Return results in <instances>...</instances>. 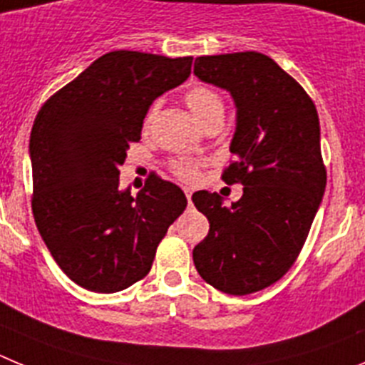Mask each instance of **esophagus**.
Here are the masks:
<instances>
[{
    "label": "esophagus",
    "instance_id": "obj_1",
    "mask_svg": "<svg viewBox=\"0 0 365 365\" xmlns=\"http://www.w3.org/2000/svg\"><path fill=\"white\" fill-rule=\"evenodd\" d=\"M183 192H185L187 200H189V202H190V196H192V189H189V187H183Z\"/></svg>",
    "mask_w": 365,
    "mask_h": 365
}]
</instances>
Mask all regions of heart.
Wrapping results in <instances>:
<instances>
[{"label":"heart","mask_w":365,"mask_h":365,"mask_svg":"<svg viewBox=\"0 0 365 365\" xmlns=\"http://www.w3.org/2000/svg\"><path fill=\"white\" fill-rule=\"evenodd\" d=\"M185 101L187 105H189V109L192 110V114L198 118V121L203 127L209 125L211 121L223 120L225 105H223L222 96L216 93L215 88L207 87V85H192V87L185 93ZM156 113H158V101L150 105L149 113L145 114V120H143L145 129L150 127ZM198 167L200 162L192 158H178L173 160V163H170L173 173H175L178 178L187 180V182H190V180H195L196 176H198Z\"/></svg>","instance_id":"heart-1"}]
</instances>
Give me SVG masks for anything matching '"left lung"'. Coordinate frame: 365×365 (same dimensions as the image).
Returning a JSON list of instances; mask_svg holds the SVG:
<instances>
[{
	"mask_svg": "<svg viewBox=\"0 0 365 365\" xmlns=\"http://www.w3.org/2000/svg\"><path fill=\"white\" fill-rule=\"evenodd\" d=\"M195 74L229 91L236 105L235 162L223 170L242 183L223 205L209 190L192 195L209 235L192 249L200 277L242 297L280 280L300 255L326 190L317 107L302 85L260 52L200 56Z\"/></svg>",
	"mask_w": 365,
	"mask_h": 365,
	"instance_id": "1",
	"label": "left lung"
}]
</instances>
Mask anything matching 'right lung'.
<instances>
[{
    "mask_svg": "<svg viewBox=\"0 0 365 365\" xmlns=\"http://www.w3.org/2000/svg\"><path fill=\"white\" fill-rule=\"evenodd\" d=\"M192 58L114 51L52 94L31 133L32 212L61 271L94 293L142 280L187 207L183 190L153 175L136 196L120 189L127 149L150 103L189 78Z\"/></svg>",
    "mask_w": 365,
    "mask_h": 365,
    "instance_id": "right-lung-1",
    "label": "right lung"
}]
</instances>
